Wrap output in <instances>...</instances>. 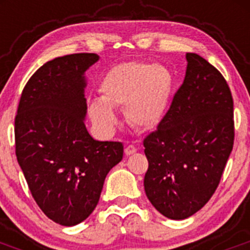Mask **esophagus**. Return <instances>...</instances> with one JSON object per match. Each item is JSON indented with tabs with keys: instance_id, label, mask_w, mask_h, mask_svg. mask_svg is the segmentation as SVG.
Returning <instances> with one entry per match:
<instances>
[{
	"instance_id": "34e87169",
	"label": "esophagus",
	"mask_w": 250,
	"mask_h": 250,
	"mask_svg": "<svg viewBox=\"0 0 250 250\" xmlns=\"http://www.w3.org/2000/svg\"><path fill=\"white\" fill-rule=\"evenodd\" d=\"M136 151H138V149H136L134 145H127V146L125 147V154H126V155H132V154H135Z\"/></svg>"
}]
</instances>
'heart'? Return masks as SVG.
I'll return each instance as SVG.
<instances>
[{
  "mask_svg": "<svg viewBox=\"0 0 250 250\" xmlns=\"http://www.w3.org/2000/svg\"><path fill=\"white\" fill-rule=\"evenodd\" d=\"M173 89V74L165 66L143 61L119 63L101 80L100 99L90 101V118L99 129L110 131L118 120L112 109L124 106L132 126L151 129L165 116Z\"/></svg>",
  "mask_w": 250,
  "mask_h": 250,
  "instance_id": "heart-1",
  "label": "heart"
}]
</instances>
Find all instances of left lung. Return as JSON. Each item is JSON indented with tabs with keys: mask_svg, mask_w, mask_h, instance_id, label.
I'll return each instance as SVG.
<instances>
[{
	"mask_svg": "<svg viewBox=\"0 0 250 250\" xmlns=\"http://www.w3.org/2000/svg\"><path fill=\"white\" fill-rule=\"evenodd\" d=\"M182 86L158 129L144 139L147 199L169 219L200 210L219 185L233 150V96L213 65L187 54Z\"/></svg>",
	"mask_w": 250,
	"mask_h": 250,
	"instance_id": "obj_1",
	"label": "left lung"
}]
</instances>
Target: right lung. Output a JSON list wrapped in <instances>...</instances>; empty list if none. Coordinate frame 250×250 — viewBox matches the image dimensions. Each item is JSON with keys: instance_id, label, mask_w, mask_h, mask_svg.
Segmentation results:
<instances>
[{"instance_id": "obj_1", "label": "right lung", "mask_w": 250, "mask_h": 250, "mask_svg": "<svg viewBox=\"0 0 250 250\" xmlns=\"http://www.w3.org/2000/svg\"><path fill=\"white\" fill-rule=\"evenodd\" d=\"M96 54L51 60L30 77L15 118L16 156L35 202L65 227L98 205L104 182L123 159L119 141L94 140L85 126V71Z\"/></svg>"}]
</instances>
